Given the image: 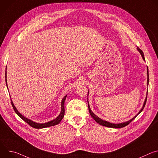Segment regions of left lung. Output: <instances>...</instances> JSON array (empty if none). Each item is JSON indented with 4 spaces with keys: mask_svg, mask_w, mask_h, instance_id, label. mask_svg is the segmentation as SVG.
<instances>
[{
    "mask_svg": "<svg viewBox=\"0 0 158 158\" xmlns=\"http://www.w3.org/2000/svg\"><path fill=\"white\" fill-rule=\"evenodd\" d=\"M138 51L139 52V53L141 54L143 60L145 61V58H144V53L139 48H138ZM147 76H148V80H147V85H148L149 84V72H148V68L147 67ZM88 94H89V92H88ZM87 94V95H88ZM147 96H148V92H147V95H146V99L144 100V104H143V107L141 109V110L139 111L138 113L135 116L134 118H132L131 119L126 121V122H124V123H119V124H114V123H109L108 121H104V120H102L101 119V118H99L98 116H96V114H94L93 113V112L91 110V108H90V106L89 105V102H88V108H89V113L90 114H91V116L93 118V119L98 123L100 125H102L103 126H106V127H112V128H121V127H125L127 125H128L132 120H134L135 118H136V116L139 114L141 113V112H142V110H143L145 105H146V100H147ZM87 102H88V100H87Z\"/></svg>",
    "mask_w": 158,
    "mask_h": 158,
    "instance_id": "obj_1",
    "label": "left lung"
}]
</instances>
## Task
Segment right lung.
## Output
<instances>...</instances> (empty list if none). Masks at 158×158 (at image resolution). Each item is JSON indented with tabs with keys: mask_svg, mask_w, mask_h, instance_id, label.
Returning a JSON list of instances; mask_svg holds the SVG:
<instances>
[{
	"mask_svg": "<svg viewBox=\"0 0 158 158\" xmlns=\"http://www.w3.org/2000/svg\"><path fill=\"white\" fill-rule=\"evenodd\" d=\"M6 68H7V67H6ZM6 73L7 72L6 71V85H7V89H8V86H7V74H6ZM67 96V95L64 96L63 98V99H62V101H61V110H60V112L59 115L56 119H53L52 121H49L48 123H35V122L32 121L31 119H29L26 118L25 116H24L23 115L21 114L20 112L18 111V110L15 107V106H14L12 99H11V103H12V107L14 108V110L16 112V114L22 120H24L25 122H26L28 124H29L31 127H32L34 128H35V129H42V128H45V127H50V126L57 125V124H58L61 121V120L62 119V118H64V112H65L64 102H65V100L66 99Z\"/></svg>",
	"mask_w": 158,
	"mask_h": 158,
	"instance_id": "1",
	"label": "right lung"
}]
</instances>
